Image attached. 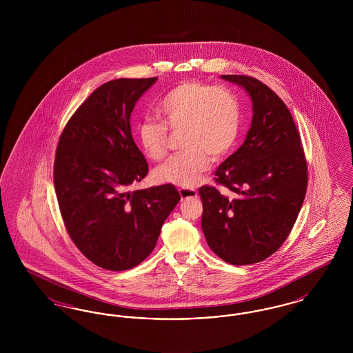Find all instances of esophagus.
Listing matches in <instances>:
<instances>
[{"label":"esophagus","mask_w":353,"mask_h":353,"mask_svg":"<svg viewBox=\"0 0 353 353\" xmlns=\"http://www.w3.org/2000/svg\"><path fill=\"white\" fill-rule=\"evenodd\" d=\"M179 193L181 196V200L185 199H192V197H197V190L196 189H189V188H180Z\"/></svg>","instance_id":"esophagus-1"}]
</instances>
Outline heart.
Masks as SVG:
<instances>
[{"label":"heart","instance_id":"b5f03b06","mask_svg":"<svg viewBox=\"0 0 353 353\" xmlns=\"http://www.w3.org/2000/svg\"><path fill=\"white\" fill-rule=\"evenodd\" d=\"M156 118L136 127V140L143 153L153 161L168 151V132H180V147L153 172L161 184L192 188L209 168L210 156L221 159L232 151L241 130V108L234 94L222 85L190 81L168 91L154 108Z\"/></svg>","mask_w":353,"mask_h":353}]
</instances>
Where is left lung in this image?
I'll return each mask as SVG.
<instances>
[{
    "label": "left lung",
    "instance_id": "8db88e82",
    "mask_svg": "<svg viewBox=\"0 0 353 353\" xmlns=\"http://www.w3.org/2000/svg\"><path fill=\"white\" fill-rule=\"evenodd\" d=\"M252 101L243 144L203 185L201 226L209 248L241 266L265 261L287 239L307 190V161L291 112L270 87L248 75H222Z\"/></svg>",
    "mask_w": 353,
    "mask_h": 353
}]
</instances>
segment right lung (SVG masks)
<instances>
[{
	"label": "right lung",
	"mask_w": 353,
	"mask_h": 353,
	"mask_svg": "<svg viewBox=\"0 0 353 353\" xmlns=\"http://www.w3.org/2000/svg\"><path fill=\"white\" fill-rule=\"evenodd\" d=\"M156 81L120 78L101 84L58 141L54 186L62 219L75 246L101 269L124 271L141 263L180 201L172 184L128 190L148 173L131 134V112Z\"/></svg>",
	"instance_id": "right-lung-1"
}]
</instances>
